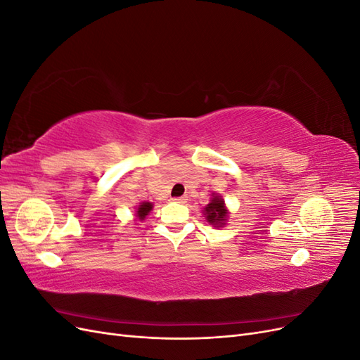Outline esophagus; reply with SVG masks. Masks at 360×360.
Here are the masks:
<instances>
[{"mask_svg":"<svg viewBox=\"0 0 360 360\" xmlns=\"http://www.w3.org/2000/svg\"><path fill=\"white\" fill-rule=\"evenodd\" d=\"M172 201H176V202H180V204H183V202H186V197H179V198H172Z\"/></svg>","mask_w":360,"mask_h":360,"instance_id":"1","label":"esophagus"}]
</instances>
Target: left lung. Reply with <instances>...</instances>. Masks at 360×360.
Masks as SVG:
<instances>
[{
  "label": "left lung",
  "instance_id": "obj_1",
  "mask_svg": "<svg viewBox=\"0 0 360 360\" xmlns=\"http://www.w3.org/2000/svg\"><path fill=\"white\" fill-rule=\"evenodd\" d=\"M204 214H205L207 222H210L212 225H214V226L224 225V222L226 221L228 212L225 209L222 198L214 197L210 204H207V207L204 209Z\"/></svg>",
  "mask_w": 360,
  "mask_h": 360
}]
</instances>
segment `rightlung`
<instances>
[{
    "label": "right lung",
    "instance_id": "1",
    "mask_svg": "<svg viewBox=\"0 0 360 360\" xmlns=\"http://www.w3.org/2000/svg\"><path fill=\"white\" fill-rule=\"evenodd\" d=\"M153 209V205H151V202H143L139 207H138V219L143 221L144 217L148 214V212Z\"/></svg>",
    "mask_w": 360,
    "mask_h": 360
}]
</instances>
